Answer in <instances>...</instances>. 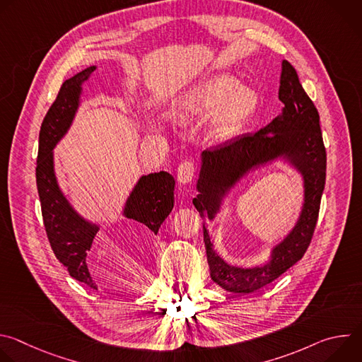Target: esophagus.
I'll use <instances>...</instances> for the list:
<instances>
[{
  "label": "esophagus",
  "mask_w": 362,
  "mask_h": 362,
  "mask_svg": "<svg viewBox=\"0 0 362 362\" xmlns=\"http://www.w3.org/2000/svg\"><path fill=\"white\" fill-rule=\"evenodd\" d=\"M194 163L193 162H183L179 168H177V180L183 185H187L192 182L193 175H194Z\"/></svg>",
  "instance_id": "obj_1"
}]
</instances>
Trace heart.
<instances>
[{"mask_svg":"<svg viewBox=\"0 0 362 362\" xmlns=\"http://www.w3.org/2000/svg\"><path fill=\"white\" fill-rule=\"evenodd\" d=\"M259 107L256 90L240 86L229 74H219L192 88L182 105L179 117L183 122L208 119L216 112L209 137L222 144L233 140L246 127Z\"/></svg>","mask_w":362,"mask_h":362,"instance_id":"b5f03b06","label":"heart"}]
</instances>
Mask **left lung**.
<instances>
[{
	"label": "left lung",
	"instance_id": "left-lung-1",
	"mask_svg": "<svg viewBox=\"0 0 362 362\" xmlns=\"http://www.w3.org/2000/svg\"><path fill=\"white\" fill-rule=\"evenodd\" d=\"M279 83L278 94L284 109L278 117L255 134L239 136L214 150H204L200 156L196 182L199 194L193 199V204L200 216L209 221L221 212L229 192L252 170L281 159L302 177L303 202L299 216L289 233L272 247L269 261L264 265L252 268L229 265L215 250L203 222L211 278L233 293L261 289L302 259L318 221L327 172L320 115L299 83L296 70L286 60L282 62Z\"/></svg>",
	"mask_w": 362,
	"mask_h": 362
}]
</instances>
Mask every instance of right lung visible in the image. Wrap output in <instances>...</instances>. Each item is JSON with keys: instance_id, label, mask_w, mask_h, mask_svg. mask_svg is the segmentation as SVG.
I'll return each mask as SVG.
<instances>
[{"instance_id": "right-lung-1", "label": "right lung", "mask_w": 362, "mask_h": 362, "mask_svg": "<svg viewBox=\"0 0 362 362\" xmlns=\"http://www.w3.org/2000/svg\"><path fill=\"white\" fill-rule=\"evenodd\" d=\"M95 69V66H90L63 83L40 129L35 169L42 221L51 249L71 278L93 289H97V285L88 271L87 253L100 225L81 216L60 189L53 150L71 127L81 101L83 84ZM173 190L175 179L170 173L143 175L123 206V216L158 235L160 225L173 209Z\"/></svg>"}]
</instances>
